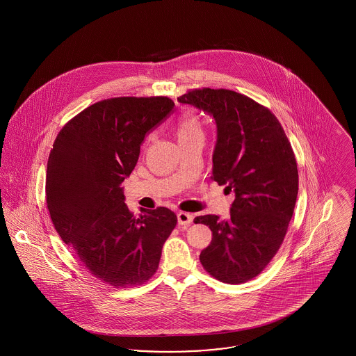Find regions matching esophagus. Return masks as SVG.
Returning <instances> with one entry per match:
<instances>
[{
	"instance_id": "esophagus-1",
	"label": "esophagus",
	"mask_w": 356,
	"mask_h": 356,
	"mask_svg": "<svg viewBox=\"0 0 356 356\" xmlns=\"http://www.w3.org/2000/svg\"><path fill=\"white\" fill-rule=\"evenodd\" d=\"M177 220H179L180 225H189L193 220V216L191 213H186V212H179L177 213Z\"/></svg>"
}]
</instances>
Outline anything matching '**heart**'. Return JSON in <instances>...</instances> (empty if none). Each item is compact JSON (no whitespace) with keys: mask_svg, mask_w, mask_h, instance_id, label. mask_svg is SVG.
Masks as SVG:
<instances>
[{"mask_svg":"<svg viewBox=\"0 0 356 356\" xmlns=\"http://www.w3.org/2000/svg\"><path fill=\"white\" fill-rule=\"evenodd\" d=\"M175 134L177 137V141H184L193 136L203 135V127L200 120L197 119L192 113H186L181 119L177 121Z\"/></svg>","mask_w":356,"mask_h":356,"instance_id":"1","label":"heart"}]
</instances>
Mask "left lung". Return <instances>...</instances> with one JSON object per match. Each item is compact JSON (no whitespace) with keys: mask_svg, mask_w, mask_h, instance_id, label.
<instances>
[{"mask_svg":"<svg viewBox=\"0 0 356 356\" xmlns=\"http://www.w3.org/2000/svg\"><path fill=\"white\" fill-rule=\"evenodd\" d=\"M211 115L218 127L212 180L235 192L229 218H195L212 231L200 263L215 279L245 283L263 271L287 234L299 189L296 159L279 120L229 89H193L177 97Z\"/></svg>","mask_w":356,"mask_h":356,"instance_id":"obj_1","label":"left lung"}]
</instances>
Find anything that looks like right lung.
I'll return each instance as SVG.
<instances>
[{
    "label": "right lung",
    "instance_id": "obj_1",
    "mask_svg": "<svg viewBox=\"0 0 356 356\" xmlns=\"http://www.w3.org/2000/svg\"><path fill=\"white\" fill-rule=\"evenodd\" d=\"M164 96L115 97L88 106L54 140L47 205L57 234L95 277L116 288L144 284L176 227L165 207L135 216L121 183L135 170L145 135L167 119Z\"/></svg>",
    "mask_w": 356,
    "mask_h": 356
}]
</instances>
